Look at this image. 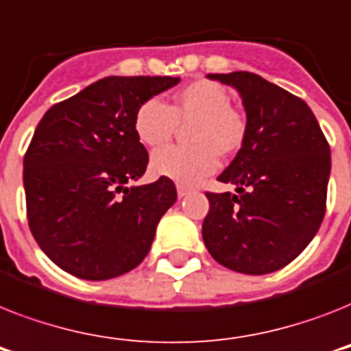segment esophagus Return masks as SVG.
<instances>
[{
    "label": "esophagus",
    "instance_id": "34e87169",
    "mask_svg": "<svg viewBox=\"0 0 351 351\" xmlns=\"http://www.w3.org/2000/svg\"><path fill=\"white\" fill-rule=\"evenodd\" d=\"M176 193H178V196H180V198H184L185 195H189L191 193V187L189 185H184V184H176Z\"/></svg>",
    "mask_w": 351,
    "mask_h": 351
}]
</instances>
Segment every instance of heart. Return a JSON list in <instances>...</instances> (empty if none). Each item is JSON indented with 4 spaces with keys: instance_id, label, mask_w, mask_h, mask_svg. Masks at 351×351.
Listing matches in <instances>:
<instances>
[{
    "instance_id": "1",
    "label": "heart",
    "mask_w": 351,
    "mask_h": 351,
    "mask_svg": "<svg viewBox=\"0 0 351 351\" xmlns=\"http://www.w3.org/2000/svg\"><path fill=\"white\" fill-rule=\"evenodd\" d=\"M191 146H169L156 151L151 169L180 184H196L215 173L221 155L241 147L247 135V121L241 111L230 106V93L210 81H195L176 93L173 106L149 99L135 115V131L142 144L164 146L173 138L178 124H189Z\"/></svg>"
}]
</instances>
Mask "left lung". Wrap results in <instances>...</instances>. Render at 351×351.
Returning <instances> with one entry per match:
<instances>
[{"label":"left lung","mask_w":351,"mask_h":351,"mask_svg":"<svg viewBox=\"0 0 351 351\" xmlns=\"http://www.w3.org/2000/svg\"><path fill=\"white\" fill-rule=\"evenodd\" d=\"M234 86L247 135L218 176L232 193H205L204 243L220 265L261 276L283 269L312 241L326 210L330 146L308 104L250 72L209 73Z\"/></svg>","instance_id":"1"}]
</instances>
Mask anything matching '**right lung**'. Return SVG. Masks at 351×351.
<instances>
[{
  "label": "right lung",
  "mask_w": 351,
  "mask_h": 351,
  "mask_svg": "<svg viewBox=\"0 0 351 351\" xmlns=\"http://www.w3.org/2000/svg\"><path fill=\"white\" fill-rule=\"evenodd\" d=\"M178 82L180 77H104L53 104L37 124L23 160L28 227L68 274L117 278L149 252L176 187L167 176L126 185L149 162L135 115Z\"/></svg>",
  "instance_id": "add662e5"
}]
</instances>
